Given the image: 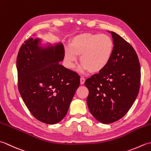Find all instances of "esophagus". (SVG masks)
I'll return each instance as SVG.
<instances>
[{
	"instance_id": "34e87169",
	"label": "esophagus",
	"mask_w": 151,
	"mask_h": 151,
	"mask_svg": "<svg viewBox=\"0 0 151 151\" xmlns=\"http://www.w3.org/2000/svg\"><path fill=\"white\" fill-rule=\"evenodd\" d=\"M84 82H85V78L84 77H81V84H84Z\"/></svg>"
}]
</instances>
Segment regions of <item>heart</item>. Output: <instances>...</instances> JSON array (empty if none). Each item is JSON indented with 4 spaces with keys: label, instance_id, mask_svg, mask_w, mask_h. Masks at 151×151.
I'll return each mask as SVG.
<instances>
[{
    "label": "heart",
    "instance_id": "obj_1",
    "mask_svg": "<svg viewBox=\"0 0 151 151\" xmlns=\"http://www.w3.org/2000/svg\"><path fill=\"white\" fill-rule=\"evenodd\" d=\"M114 50V42L106 34L84 33L73 37L69 48L65 50V59L73 67L76 56L80 57L82 68L92 73H99L108 64Z\"/></svg>",
    "mask_w": 151,
    "mask_h": 151
}]
</instances>
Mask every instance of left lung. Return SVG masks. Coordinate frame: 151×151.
<instances>
[{
	"instance_id": "8db88e82",
	"label": "left lung",
	"mask_w": 151,
	"mask_h": 151,
	"mask_svg": "<svg viewBox=\"0 0 151 151\" xmlns=\"http://www.w3.org/2000/svg\"><path fill=\"white\" fill-rule=\"evenodd\" d=\"M114 50L104 69L85 82L89 90L87 104L90 113L101 123H114L126 114L138 95L141 68L135 50L111 32Z\"/></svg>"
}]
</instances>
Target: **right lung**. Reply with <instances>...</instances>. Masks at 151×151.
<instances>
[{"mask_svg":"<svg viewBox=\"0 0 151 151\" xmlns=\"http://www.w3.org/2000/svg\"><path fill=\"white\" fill-rule=\"evenodd\" d=\"M37 40L24 41L17 57L18 88L28 110L47 124L62 121L80 86L77 73L60 65L65 56L62 44L40 49Z\"/></svg>","mask_w":151,"mask_h":151,"instance_id":"obj_1","label":"right lung"}]
</instances>
